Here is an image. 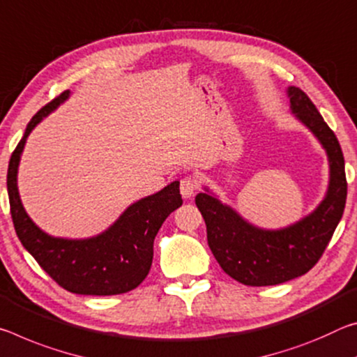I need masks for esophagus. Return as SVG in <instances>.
Listing matches in <instances>:
<instances>
[{"label":"esophagus","instance_id":"1","mask_svg":"<svg viewBox=\"0 0 357 357\" xmlns=\"http://www.w3.org/2000/svg\"><path fill=\"white\" fill-rule=\"evenodd\" d=\"M197 190V180L195 177H191V175H186L182 180H180V192H182V196L185 199H188L192 195H195Z\"/></svg>","mask_w":357,"mask_h":357}]
</instances>
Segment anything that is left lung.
<instances>
[{"label":"left lung","instance_id":"left-lung-1","mask_svg":"<svg viewBox=\"0 0 357 357\" xmlns=\"http://www.w3.org/2000/svg\"><path fill=\"white\" fill-rule=\"evenodd\" d=\"M291 114L318 139L329 162V185L317 208L296 223L264 229L223 204L207 186L196 206L207 226V242L227 275L247 286H272L307 273L317 264L340 223L347 177L340 144L305 93L288 86Z\"/></svg>","mask_w":357,"mask_h":357}]
</instances>
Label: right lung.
I'll use <instances>...</instances> for the list:
<instances>
[{
	"mask_svg": "<svg viewBox=\"0 0 357 357\" xmlns=\"http://www.w3.org/2000/svg\"><path fill=\"white\" fill-rule=\"evenodd\" d=\"M69 96L71 91H63L33 116L10 156L8 167L10 215L23 247L61 288L84 296L123 294L137 288L149 275L156 234L169 215L183 204L180 182L175 180L155 195L132 202L98 236L64 238L44 232L23 207L17 174L30 132Z\"/></svg>",
	"mask_w": 357,
	"mask_h": 357,
	"instance_id": "1",
	"label": "right lung"
}]
</instances>
